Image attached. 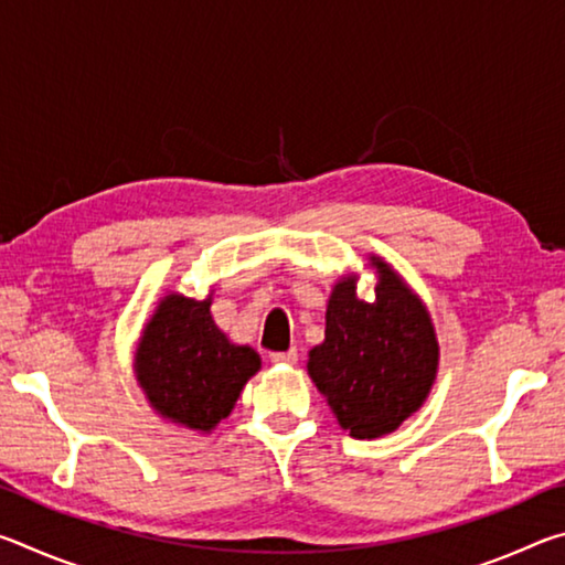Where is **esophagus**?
Wrapping results in <instances>:
<instances>
[{
	"label": "esophagus",
	"instance_id": "1",
	"mask_svg": "<svg viewBox=\"0 0 565 565\" xmlns=\"http://www.w3.org/2000/svg\"><path fill=\"white\" fill-rule=\"evenodd\" d=\"M271 361L279 363V366H294V363L299 361V353H296V349L281 351V353H271Z\"/></svg>",
	"mask_w": 565,
	"mask_h": 565
}]
</instances>
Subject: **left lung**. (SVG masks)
Segmentation results:
<instances>
[{
	"instance_id": "left-lung-1",
	"label": "left lung",
	"mask_w": 565,
	"mask_h": 565,
	"mask_svg": "<svg viewBox=\"0 0 565 565\" xmlns=\"http://www.w3.org/2000/svg\"><path fill=\"white\" fill-rule=\"evenodd\" d=\"M369 266L379 276L374 301L359 299V274L341 276L323 341L306 361L339 426L361 441L394 434L426 404L441 359L424 299L381 256L369 254Z\"/></svg>"
}]
</instances>
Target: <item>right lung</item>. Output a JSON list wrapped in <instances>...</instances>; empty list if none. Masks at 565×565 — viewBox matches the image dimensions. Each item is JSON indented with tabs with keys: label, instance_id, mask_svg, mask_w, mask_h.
<instances>
[{
	"label": "right lung",
	"instance_id": "right-lung-1",
	"mask_svg": "<svg viewBox=\"0 0 565 565\" xmlns=\"http://www.w3.org/2000/svg\"><path fill=\"white\" fill-rule=\"evenodd\" d=\"M212 294L191 299L167 291L131 356L134 379L154 414L196 434H212L262 369L259 353L234 343L214 323Z\"/></svg>",
	"mask_w": 565,
	"mask_h": 565
}]
</instances>
